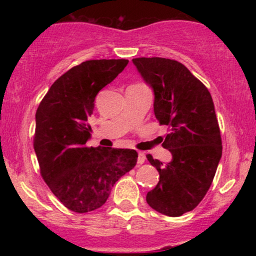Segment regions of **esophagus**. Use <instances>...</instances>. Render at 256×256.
<instances>
[{
	"label": "esophagus",
	"instance_id": "obj_1",
	"mask_svg": "<svg viewBox=\"0 0 256 256\" xmlns=\"http://www.w3.org/2000/svg\"><path fill=\"white\" fill-rule=\"evenodd\" d=\"M144 161H146V155H144V152H138L137 162L140 164V165H142V164H144Z\"/></svg>",
	"mask_w": 256,
	"mask_h": 256
}]
</instances>
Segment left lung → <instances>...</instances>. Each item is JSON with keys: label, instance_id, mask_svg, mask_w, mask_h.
I'll return each mask as SVG.
<instances>
[{"label": "left lung", "instance_id": "1", "mask_svg": "<svg viewBox=\"0 0 256 256\" xmlns=\"http://www.w3.org/2000/svg\"><path fill=\"white\" fill-rule=\"evenodd\" d=\"M143 80L154 91V113L160 125L168 126L164 148L167 164L146 155L160 179L146 194L152 210L180 216L198 206L212 184L222 158L218 119L210 91L183 64L165 58H132Z\"/></svg>", "mask_w": 256, "mask_h": 256}]
</instances>
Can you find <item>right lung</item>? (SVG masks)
<instances>
[{
  "mask_svg": "<svg viewBox=\"0 0 256 256\" xmlns=\"http://www.w3.org/2000/svg\"><path fill=\"white\" fill-rule=\"evenodd\" d=\"M128 60H89L58 78L36 112L34 148L40 174L64 207L86 213L104 204L116 180L136 166L134 149L86 146L98 91Z\"/></svg>",
  "mask_w": 256,
  "mask_h": 256,
  "instance_id": "add662e5",
  "label": "right lung"
}]
</instances>
